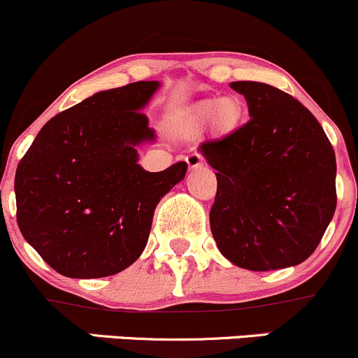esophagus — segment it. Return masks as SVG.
<instances>
[{"mask_svg": "<svg viewBox=\"0 0 358 358\" xmlns=\"http://www.w3.org/2000/svg\"><path fill=\"white\" fill-rule=\"evenodd\" d=\"M185 161H187L188 170H197V168H202L203 163H206L202 156L197 155V152H192V155H188Z\"/></svg>", "mask_w": 358, "mask_h": 358, "instance_id": "obj_1", "label": "esophagus"}]
</instances>
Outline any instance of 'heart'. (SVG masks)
Wrapping results in <instances>:
<instances>
[{"mask_svg":"<svg viewBox=\"0 0 358 358\" xmlns=\"http://www.w3.org/2000/svg\"><path fill=\"white\" fill-rule=\"evenodd\" d=\"M243 117V103L238 96H222L203 100L192 110L185 122V131L195 132L212 119L215 127L222 132L233 131Z\"/></svg>","mask_w":358,"mask_h":358,"instance_id":"1","label":"heart"}]
</instances>
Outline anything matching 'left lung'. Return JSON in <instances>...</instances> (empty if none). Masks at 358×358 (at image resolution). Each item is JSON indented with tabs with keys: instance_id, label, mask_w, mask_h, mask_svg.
Returning <instances> with one entry per match:
<instances>
[{
	"instance_id": "1",
	"label": "left lung",
	"mask_w": 358,
	"mask_h": 358,
	"mask_svg": "<svg viewBox=\"0 0 358 358\" xmlns=\"http://www.w3.org/2000/svg\"><path fill=\"white\" fill-rule=\"evenodd\" d=\"M250 120L199 146L215 170L210 231L231 263L253 272L299 265L336 209V159L299 100L258 81H234Z\"/></svg>"
}]
</instances>
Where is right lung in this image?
Returning <instances> with one entry per match:
<instances>
[{
  "label": "right lung",
  "mask_w": 358,
  "mask_h": 358,
  "mask_svg": "<svg viewBox=\"0 0 358 358\" xmlns=\"http://www.w3.org/2000/svg\"><path fill=\"white\" fill-rule=\"evenodd\" d=\"M158 81L105 90L52 117L18 163L17 222L56 272L115 275L141 257L158 202L185 178L187 163L144 170L137 146L155 143L141 110Z\"/></svg>",
  "instance_id": "right-lung-1"
}]
</instances>
